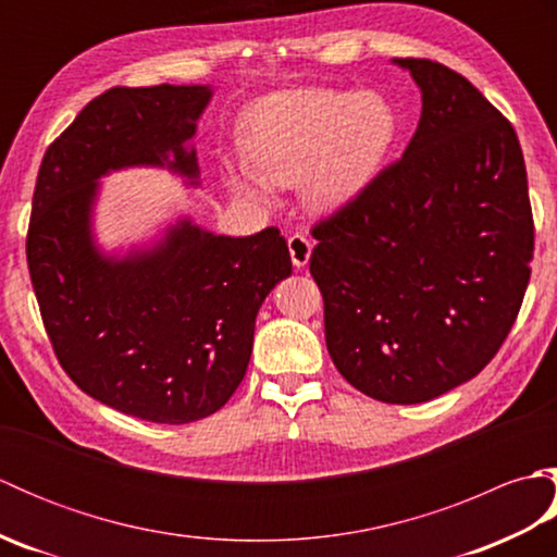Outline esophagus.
Masks as SVG:
<instances>
[{
    "label": "esophagus",
    "mask_w": 557,
    "mask_h": 557,
    "mask_svg": "<svg viewBox=\"0 0 557 557\" xmlns=\"http://www.w3.org/2000/svg\"><path fill=\"white\" fill-rule=\"evenodd\" d=\"M289 256H292V263H294V268H304L306 263H309V258H311V251H313V244H311V239L306 234H301V232H297V234H292L289 236Z\"/></svg>",
    "instance_id": "obj_1"
}]
</instances>
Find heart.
<instances>
[{"mask_svg":"<svg viewBox=\"0 0 557 557\" xmlns=\"http://www.w3.org/2000/svg\"><path fill=\"white\" fill-rule=\"evenodd\" d=\"M397 138L389 102L371 90H289L253 108L244 126L251 170L234 174L246 194L304 182L306 203L330 210L359 194Z\"/></svg>","mask_w":557,"mask_h":557,"instance_id":"1","label":"heart"}]
</instances>
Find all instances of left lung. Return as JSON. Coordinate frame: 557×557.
<instances>
[{
	"label": "left lung",
	"instance_id": "left-lung-1",
	"mask_svg": "<svg viewBox=\"0 0 557 557\" xmlns=\"http://www.w3.org/2000/svg\"><path fill=\"white\" fill-rule=\"evenodd\" d=\"M423 110L405 156L311 227L309 268L337 371L363 395L419 405L486 369L517 321L534 258L512 124L431 59H397Z\"/></svg>",
	"mask_w": 557,
	"mask_h": 557
}]
</instances>
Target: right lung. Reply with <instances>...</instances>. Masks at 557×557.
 <instances>
[{
  "label": "right lung",
  "instance_id": "add662e5",
  "mask_svg": "<svg viewBox=\"0 0 557 557\" xmlns=\"http://www.w3.org/2000/svg\"><path fill=\"white\" fill-rule=\"evenodd\" d=\"M208 100L206 86L104 90L45 150L33 194L26 258L59 363L92 399L152 423L224 407L251 359L260 304L292 275L277 227L232 239L184 220L148 253L96 251L98 176L168 162L196 180L184 144Z\"/></svg>",
  "mask_w": 557,
  "mask_h": 557
}]
</instances>
